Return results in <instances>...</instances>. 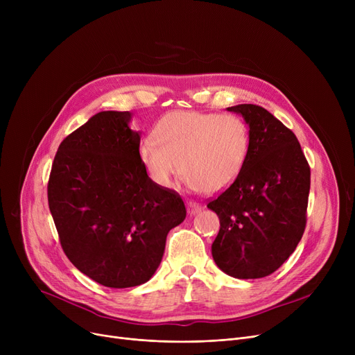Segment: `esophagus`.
Returning <instances> with one entry per match:
<instances>
[{"label":"esophagus","instance_id":"obj_1","mask_svg":"<svg viewBox=\"0 0 355 355\" xmlns=\"http://www.w3.org/2000/svg\"><path fill=\"white\" fill-rule=\"evenodd\" d=\"M187 210H189L190 214H196L201 210V206L196 201H187Z\"/></svg>","mask_w":355,"mask_h":355}]
</instances>
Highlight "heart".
Here are the masks:
<instances>
[{
	"instance_id": "1",
	"label": "heart",
	"mask_w": 355,
	"mask_h": 355,
	"mask_svg": "<svg viewBox=\"0 0 355 355\" xmlns=\"http://www.w3.org/2000/svg\"><path fill=\"white\" fill-rule=\"evenodd\" d=\"M250 151L248 123L237 115L174 110L139 146V159L159 189L173 187L181 170L193 191L220 193L243 171Z\"/></svg>"
}]
</instances>
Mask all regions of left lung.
I'll return each mask as SVG.
<instances>
[{
    "mask_svg": "<svg viewBox=\"0 0 355 355\" xmlns=\"http://www.w3.org/2000/svg\"><path fill=\"white\" fill-rule=\"evenodd\" d=\"M249 125L243 171L207 207L220 218L216 265L237 279L265 277L295 252L306 225L311 170L295 134L257 105L227 107Z\"/></svg>",
    "mask_w": 355,
    "mask_h": 355,
    "instance_id": "left-lung-1",
    "label": "left lung"
}]
</instances>
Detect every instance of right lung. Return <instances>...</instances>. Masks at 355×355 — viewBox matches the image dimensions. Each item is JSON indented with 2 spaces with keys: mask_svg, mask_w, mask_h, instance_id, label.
<instances>
[{
  "mask_svg": "<svg viewBox=\"0 0 355 355\" xmlns=\"http://www.w3.org/2000/svg\"><path fill=\"white\" fill-rule=\"evenodd\" d=\"M130 118L129 112H99L66 137L47 185L66 256L95 282L116 289L153 277L168 232L187 214L175 191L148 177Z\"/></svg>",
  "mask_w": 355,
  "mask_h": 355,
  "instance_id": "add662e5",
  "label": "right lung"
}]
</instances>
